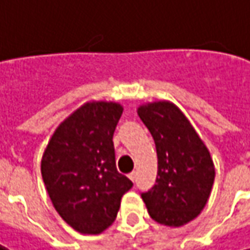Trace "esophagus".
<instances>
[{
  "mask_svg": "<svg viewBox=\"0 0 250 250\" xmlns=\"http://www.w3.org/2000/svg\"><path fill=\"white\" fill-rule=\"evenodd\" d=\"M136 177H137V172H134V171L128 174V178H130L131 181H134V180H136Z\"/></svg>",
  "mask_w": 250,
  "mask_h": 250,
  "instance_id": "1",
  "label": "esophagus"
}]
</instances>
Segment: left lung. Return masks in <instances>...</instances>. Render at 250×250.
<instances>
[{
  "label": "left lung",
  "instance_id": "1",
  "mask_svg": "<svg viewBox=\"0 0 250 250\" xmlns=\"http://www.w3.org/2000/svg\"><path fill=\"white\" fill-rule=\"evenodd\" d=\"M137 113L154 139L158 158L154 187L141 198L155 222L183 227L209 199L215 180L211 153L185 114L168 100L141 104Z\"/></svg>",
  "mask_w": 250,
  "mask_h": 250
}]
</instances>
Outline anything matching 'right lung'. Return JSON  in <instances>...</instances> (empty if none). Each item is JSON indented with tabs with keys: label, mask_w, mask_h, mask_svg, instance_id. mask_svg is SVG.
I'll return each instance as SVG.
<instances>
[{
	"label": "right lung",
	"mask_w": 250,
	"mask_h": 250,
	"mask_svg": "<svg viewBox=\"0 0 250 250\" xmlns=\"http://www.w3.org/2000/svg\"><path fill=\"white\" fill-rule=\"evenodd\" d=\"M123 113L114 102H87L66 117L43 151L41 172L69 227L97 235L114 222L133 183L116 168L113 134Z\"/></svg>",
	"instance_id": "right-lung-1"
}]
</instances>
